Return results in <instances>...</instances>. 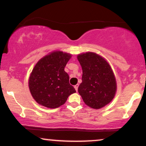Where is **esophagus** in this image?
<instances>
[{"instance_id":"obj_1","label":"esophagus","mask_w":146,"mask_h":146,"mask_svg":"<svg viewBox=\"0 0 146 146\" xmlns=\"http://www.w3.org/2000/svg\"><path fill=\"white\" fill-rule=\"evenodd\" d=\"M78 86H79L78 84L75 85V86H74V88H75V90H76V91H78Z\"/></svg>"}]
</instances>
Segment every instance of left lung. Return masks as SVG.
<instances>
[{
  "label": "left lung",
  "mask_w": 146,
  "mask_h": 146,
  "mask_svg": "<svg viewBox=\"0 0 146 146\" xmlns=\"http://www.w3.org/2000/svg\"><path fill=\"white\" fill-rule=\"evenodd\" d=\"M82 68L78 93L87 106L100 109L113 100L117 90L115 75L104 58L93 52L78 56Z\"/></svg>",
  "instance_id": "left-lung-1"
}]
</instances>
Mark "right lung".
I'll return each instance as SVG.
<instances>
[{"label": "right lung", "instance_id": "add662e5", "mask_svg": "<svg viewBox=\"0 0 146 146\" xmlns=\"http://www.w3.org/2000/svg\"><path fill=\"white\" fill-rule=\"evenodd\" d=\"M71 58L69 53L53 51L37 62L30 75L29 87L33 99L39 104L56 108L76 92L69 84V76L64 71Z\"/></svg>", "mask_w": 146, "mask_h": 146}]
</instances>
